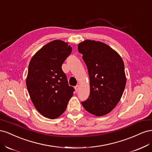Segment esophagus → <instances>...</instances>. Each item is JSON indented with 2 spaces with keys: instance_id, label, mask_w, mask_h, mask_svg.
<instances>
[{
  "instance_id": "34e87169",
  "label": "esophagus",
  "mask_w": 152,
  "mask_h": 152,
  "mask_svg": "<svg viewBox=\"0 0 152 152\" xmlns=\"http://www.w3.org/2000/svg\"><path fill=\"white\" fill-rule=\"evenodd\" d=\"M75 91H76V92H78V91H79V85H77V86L75 87Z\"/></svg>"
}]
</instances>
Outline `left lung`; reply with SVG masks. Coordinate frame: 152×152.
Listing matches in <instances>:
<instances>
[{"label":"left lung","instance_id":"obj_1","mask_svg":"<svg viewBox=\"0 0 152 152\" xmlns=\"http://www.w3.org/2000/svg\"><path fill=\"white\" fill-rule=\"evenodd\" d=\"M89 75L90 94L82 104L98 117L116 107L126 84L124 63L119 55L104 43L86 40L78 45Z\"/></svg>","mask_w":152,"mask_h":152}]
</instances>
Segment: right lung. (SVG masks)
I'll return each mask as SVG.
<instances>
[{"instance_id":"add662e5","label":"right lung","mask_w":152,"mask_h":152,"mask_svg":"<svg viewBox=\"0 0 152 152\" xmlns=\"http://www.w3.org/2000/svg\"><path fill=\"white\" fill-rule=\"evenodd\" d=\"M72 50L68 43L55 40L37 52L29 63L27 89L36 109L47 118L60 116L75 91L61 68Z\"/></svg>"}]
</instances>
